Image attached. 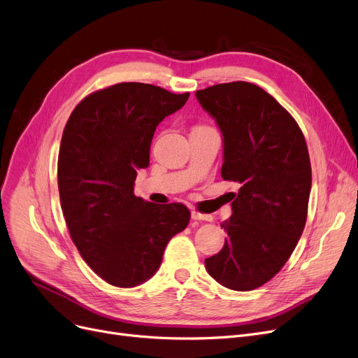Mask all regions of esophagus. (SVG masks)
<instances>
[{"label":"esophagus","mask_w":358,"mask_h":358,"mask_svg":"<svg viewBox=\"0 0 358 358\" xmlns=\"http://www.w3.org/2000/svg\"><path fill=\"white\" fill-rule=\"evenodd\" d=\"M191 217L194 219V220H206V222H211L213 220V217L211 216H208V214H201V213H198V211H191Z\"/></svg>","instance_id":"1"}]
</instances>
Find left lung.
<instances>
[{
  "label": "left lung",
  "instance_id": "left-lung-1",
  "mask_svg": "<svg viewBox=\"0 0 358 358\" xmlns=\"http://www.w3.org/2000/svg\"><path fill=\"white\" fill-rule=\"evenodd\" d=\"M223 136L222 178L241 183L220 252L208 275L234 291H251L288 262L304 231L311 166L291 114L260 87L229 82L196 91Z\"/></svg>",
  "mask_w": 358,
  "mask_h": 358
}]
</instances>
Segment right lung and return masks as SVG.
I'll return each instance as SVG.
<instances>
[{
	"label": "right lung",
	"instance_id": "add662e5",
	"mask_svg": "<svg viewBox=\"0 0 358 358\" xmlns=\"http://www.w3.org/2000/svg\"><path fill=\"white\" fill-rule=\"evenodd\" d=\"M188 98L123 82L82 99L64 127L57 176L66 224L82 259L114 287L152 278L167 242L189 223L185 206L134 194L136 170L150 166L155 127Z\"/></svg>",
	"mask_w": 358,
	"mask_h": 358
}]
</instances>
